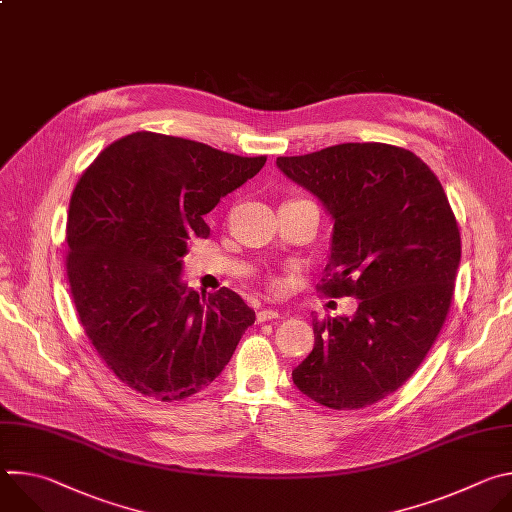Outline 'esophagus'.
Here are the masks:
<instances>
[{"mask_svg":"<svg viewBox=\"0 0 512 512\" xmlns=\"http://www.w3.org/2000/svg\"><path fill=\"white\" fill-rule=\"evenodd\" d=\"M279 318V312L277 310H271V308H261L257 312V322H267V320H275Z\"/></svg>","mask_w":512,"mask_h":512,"instance_id":"esophagus-1","label":"esophagus"}]
</instances>
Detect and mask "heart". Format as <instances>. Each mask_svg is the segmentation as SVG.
I'll return each instance as SVG.
<instances>
[{
  "label": "heart",
  "mask_w": 512,
  "mask_h": 512,
  "mask_svg": "<svg viewBox=\"0 0 512 512\" xmlns=\"http://www.w3.org/2000/svg\"><path fill=\"white\" fill-rule=\"evenodd\" d=\"M271 287H279V281H271Z\"/></svg>",
  "instance_id": "b5f03b06"
}]
</instances>
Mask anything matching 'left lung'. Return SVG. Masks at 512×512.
Instances as JSON below:
<instances>
[{
	"instance_id": "left-lung-1",
	"label": "left lung",
	"mask_w": 512,
	"mask_h": 512,
	"mask_svg": "<svg viewBox=\"0 0 512 512\" xmlns=\"http://www.w3.org/2000/svg\"><path fill=\"white\" fill-rule=\"evenodd\" d=\"M277 166L334 218L320 291L358 300L352 318L314 320V348L291 379L324 407H369L405 385L446 322L456 216L429 166L397 145L340 143Z\"/></svg>"
}]
</instances>
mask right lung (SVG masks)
<instances>
[{"instance_id":"1","label":"right lung","mask_w":512,"mask_h":512,"mask_svg":"<svg viewBox=\"0 0 512 512\" xmlns=\"http://www.w3.org/2000/svg\"><path fill=\"white\" fill-rule=\"evenodd\" d=\"M267 158L137 131L83 172L66 218V275L79 320L129 389L180 401L223 373L255 312L229 287L198 294L180 281L204 214Z\"/></svg>"}]
</instances>
